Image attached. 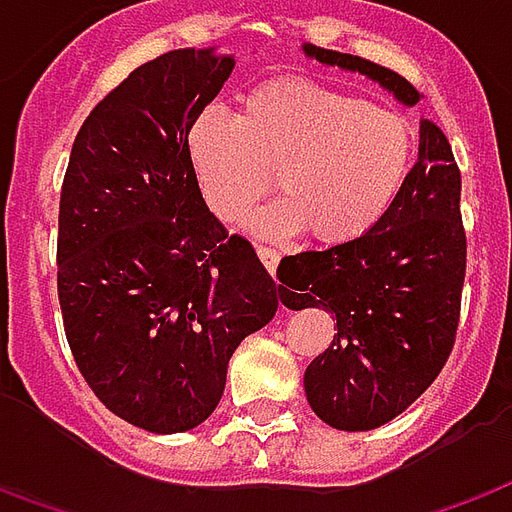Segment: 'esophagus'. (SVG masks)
I'll list each match as a JSON object with an SVG mask.
<instances>
[{"label":"esophagus","mask_w":512,"mask_h":512,"mask_svg":"<svg viewBox=\"0 0 512 512\" xmlns=\"http://www.w3.org/2000/svg\"><path fill=\"white\" fill-rule=\"evenodd\" d=\"M257 255H260V260H263V266L268 268V274L274 277V274H277V266H280V257H282L280 249H274V246H257Z\"/></svg>","instance_id":"1"}]
</instances>
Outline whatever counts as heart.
<instances>
[{"label": "heart", "instance_id": "obj_1", "mask_svg": "<svg viewBox=\"0 0 512 512\" xmlns=\"http://www.w3.org/2000/svg\"><path fill=\"white\" fill-rule=\"evenodd\" d=\"M188 152L221 221L244 219L277 171L285 196L249 227L268 238L310 230L318 244L341 246L368 235L396 202L413 166V127L391 107L285 77L249 91L235 119L205 110Z\"/></svg>", "mask_w": 512, "mask_h": 512}]
</instances>
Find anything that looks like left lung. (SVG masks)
<instances>
[{
	"instance_id": "left-lung-1",
	"label": "left lung",
	"mask_w": 512,
	"mask_h": 512,
	"mask_svg": "<svg viewBox=\"0 0 512 512\" xmlns=\"http://www.w3.org/2000/svg\"><path fill=\"white\" fill-rule=\"evenodd\" d=\"M302 49L324 66L366 74L402 105L418 102L405 77L366 57ZM277 277L282 305L324 307L338 324L330 349L305 371L313 413L346 432L405 413L449 360L466 280L460 169L441 127L421 121L418 160L374 230L352 244L282 257Z\"/></svg>"
}]
</instances>
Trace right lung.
<instances>
[{"label": "right lung", "instance_id": "obj_1", "mask_svg": "<svg viewBox=\"0 0 512 512\" xmlns=\"http://www.w3.org/2000/svg\"><path fill=\"white\" fill-rule=\"evenodd\" d=\"M235 66L174 49L130 71L82 121L57 216V299L99 402L146 432L199 427L232 352L280 285L202 199L188 132Z\"/></svg>", "mask_w": 512, "mask_h": 512}]
</instances>
